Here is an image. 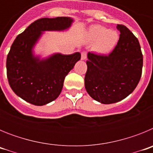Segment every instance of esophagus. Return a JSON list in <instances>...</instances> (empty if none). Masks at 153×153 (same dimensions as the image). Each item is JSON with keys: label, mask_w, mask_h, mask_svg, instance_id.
I'll return each instance as SVG.
<instances>
[{"label": "esophagus", "mask_w": 153, "mask_h": 153, "mask_svg": "<svg viewBox=\"0 0 153 153\" xmlns=\"http://www.w3.org/2000/svg\"><path fill=\"white\" fill-rule=\"evenodd\" d=\"M87 56V53L86 51H83L81 53V60H86Z\"/></svg>", "instance_id": "34e87169"}]
</instances>
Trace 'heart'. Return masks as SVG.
Instances as JSON below:
<instances>
[{"mask_svg": "<svg viewBox=\"0 0 153 153\" xmlns=\"http://www.w3.org/2000/svg\"><path fill=\"white\" fill-rule=\"evenodd\" d=\"M89 39L93 43H97L96 51L100 53H107L116 47L119 40L117 31L110 30L100 25L93 26L88 32Z\"/></svg>", "mask_w": 153, "mask_h": 153, "instance_id": "heart-1", "label": "heart"}]
</instances>
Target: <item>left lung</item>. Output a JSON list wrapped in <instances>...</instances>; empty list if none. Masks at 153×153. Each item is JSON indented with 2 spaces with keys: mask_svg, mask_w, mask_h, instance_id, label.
I'll use <instances>...</instances> for the list:
<instances>
[{
  "mask_svg": "<svg viewBox=\"0 0 153 153\" xmlns=\"http://www.w3.org/2000/svg\"><path fill=\"white\" fill-rule=\"evenodd\" d=\"M117 46L109 55L89 53L85 88L95 100L104 104L119 102L132 93L140 82L143 58L137 37L123 24Z\"/></svg>",
  "mask_w": 153,
  "mask_h": 153,
  "instance_id": "1",
  "label": "left lung"
}]
</instances>
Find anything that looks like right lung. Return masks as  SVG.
<instances>
[{
    "label": "right lung",
    "mask_w": 153,
    "mask_h": 153,
    "mask_svg": "<svg viewBox=\"0 0 153 153\" xmlns=\"http://www.w3.org/2000/svg\"><path fill=\"white\" fill-rule=\"evenodd\" d=\"M72 19L66 17L36 20L18 35L7 57V76L13 91L36 106L56 100L61 93L66 76L80 60L79 53L56 54L45 60L32 55V47L41 31L59 30L69 27Z\"/></svg>",
    "instance_id": "1"
}]
</instances>
